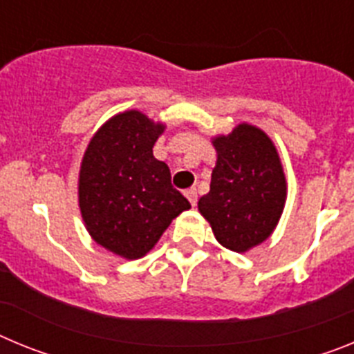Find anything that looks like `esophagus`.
Instances as JSON below:
<instances>
[{
	"instance_id": "esophagus-1",
	"label": "esophagus",
	"mask_w": 354,
	"mask_h": 354,
	"mask_svg": "<svg viewBox=\"0 0 354 354\" xmlns=\"http://www.w3.org/2000/svg\"><path fill=\"white\" fill-rule=\"evenodd\" d=\"M184 195H186V198L189 200V204L196 205V200H198V195H196L195 187H192V189H186V192H184Z\"/></svg>"
}]
</instances>
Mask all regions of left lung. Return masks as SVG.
Instances as JSON below:
<instances>
[{
    "label": "left lung",
    "instance_id": "obj_1",
    "mask_svg": "<svg viewBox=\"0 0 354 354\" xmlns=\"http://www.w3.org/2000/svg\"><path fill=\"white\" fill-rule=\"evenodd\" d=\"M218 161L198 211L220 245L246 252L271 236L286 204V175L268 134L241 124L214 140Z\"/></svg>",
    "mask_w": 354,
    "mask_h": 354
}]
</instances>
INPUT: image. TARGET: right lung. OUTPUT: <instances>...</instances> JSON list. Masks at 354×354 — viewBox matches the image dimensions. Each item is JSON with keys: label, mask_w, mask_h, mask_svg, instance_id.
Returning a JSON list of instances; mask_svg holds the SVG:
<instances>
[{"label": "right lung", "mask_w": 354, "mask_h": 354, "mask_svg": "<svg viewBox=\"0 0 354 354\" xmlns=\"http://www.w3.org/2000/svg\"><path fill=\"white\" fill-rule=\"evenodd\" d=\"M165 127L131 109L109 118L84 152L80 207L97 245L126 259L143 257L174 218L192 207L171 186L170 168L152 147Z\"/></svg>", "instance_id": "obj_1"}]
</instances>
